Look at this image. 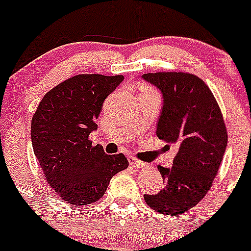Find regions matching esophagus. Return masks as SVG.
<instances>
[{"instance_id": "esophagus-1", "label": "esophagus", "mask_w": 251, "mask_h": 251, "mask_svg": "<svg viewBox=\"0 0 251 251\" xmlns=\"http://www.w3.org/2000/svg\"><path fill=\"white\" fill-rule=\"evenodd\" d=\"M128 162H130V164L132 167L134 168H143L144 167V163H142V162L138 161V159L136 158L134 156H128Z\"/></svg>"}]
</instances>
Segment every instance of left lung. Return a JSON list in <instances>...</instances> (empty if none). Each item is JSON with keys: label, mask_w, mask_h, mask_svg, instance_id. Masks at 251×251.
<instances>
[{"label": "left lung", "mask_w": 251, "mask_h": 251, "mask_svg": "<svg viewBox=\"0 0 251 251\" xmlns=\"http://www.w3.org/2000/svg\"><path fill=\"white\" fill-rule=\"evenodd\" d=\"M143 78L163 95L157 137L177 147L172 168L157 167L164 188L144 200L162 214L183 213L201 201L218 173L227 144L224 118L210 88L193 74L167 71Z\"/></svg>", "instance_id": "left-lung-1"}]
</instances>
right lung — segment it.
Returning <instances> with one entry per match:
<instances>
[{"mask_svg":"<svg viewBox=\"0 0 251 251\" xmlns=\"http://www.w3.org/2000/svg\"><path fill=\"white\" fill-rule=\"evenodd\" d=\"M123 79V75L73 76L46 93L33 115V151L48 183L64 201L75 206L98 201L113 176L128 167L123 153L107 155L89 140L103 101Z\"/></svg>","mask_w":251,"mask_h":251,"instance_id":"1","label":"right lung"}]
</instances>
